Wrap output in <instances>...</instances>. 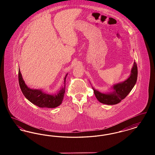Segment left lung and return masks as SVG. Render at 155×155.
<instances>
[{"instance_id": "8db88e82", "label": "left lung", "mask_w": 155, "mask_h": 155, "mask_svg": "<svg viewBox=\"0 0 155 155\" xmlns=\"http://www.w3.org/2000/svg\"><path fill=\"white\" fill-rule=\"evenodd\" d=\"M137 65L135 61H134L129 77L124 81L113 85L111 87L113 90L112 92L104 94L92 87L96 99L101 103L107 105H113L120 103L133 89L137 82Z\"/></svg>"}]
</instances>
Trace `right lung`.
Segmentation results:
<instances>
[{"mask_svg":"<svg viewBox=\"0 0 155 155\" xmlns=\"http://www.w3.org/2000/svg\"><path fill=\"white\" fill-rule=\"evenodd\" d=\"M67 74L64 78V87H61L59 92L55 95L48 94L42 89L28 88L22 78L20 68H18L19 85L23 95L31 103L39 107L54 108L62 103L65 93L66 79Z\"/></svg>","mask_w":155,"mask_h":155,"instance_id":"add662e5","label":"right lung"}]
</instances>
